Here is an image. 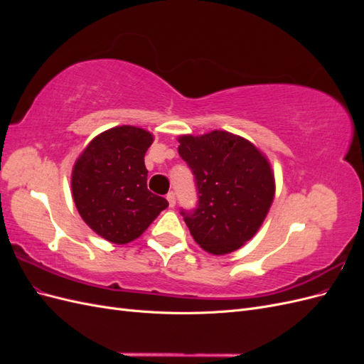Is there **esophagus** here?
<instances>
[{
  "mask_svg": "<svg viewBox=\"0 0 364 364\" xmlns=\"http://www.w3.org/2000/svg\"><path fill=\"white\" fill-rule=\"evenodd\" d=\"M167 200H168L170 208H174V205H176V196H174L173 191H170V193L167 194Z\"/></svg>",
  "mask_w": 364,
  "mask_h": 364,
  "instance_id": "esophagus-1",
  "label": "esophagus"
}]
</instances>
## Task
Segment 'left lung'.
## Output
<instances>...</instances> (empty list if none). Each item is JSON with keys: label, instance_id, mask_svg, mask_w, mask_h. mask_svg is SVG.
<instances>
[{"label": "left lung", "instance_id": "1", "mask_svg": "<svg viewBox=\"0 0 364 364\" xmlns=\"http://www.w3.org/2000/svg\"><path fill=\"white\" fill-rule=\"evenodd\" d=\"M178 141L199 190L197 208L182 211L194 241L213 255L245 246L273 203L277 185L269 159L249 139L226 130L182 135Z\"/></svg>", "mask_w": 364, "mask_h": 364}]
</instances>
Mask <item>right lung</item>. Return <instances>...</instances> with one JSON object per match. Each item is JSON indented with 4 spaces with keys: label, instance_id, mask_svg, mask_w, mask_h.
<instances>
[{
    "label": "right lung",
    "instance_id": "1",
    "mask_svg": "<svg viewBox=\"0 0 364 364\" xmlns=\"http://www.w3.org/2000/svg\"><path fill=\"white\" fill-rule=\"evenodd\" d=\"M149 130L117 126L97 135L75 159L71 191L77 211L97 235L127 245L144 234L168 202L147 190Z\"/></svg>",
    "mask_w": 364,
    "mask_h": 364
}]
</instances>
